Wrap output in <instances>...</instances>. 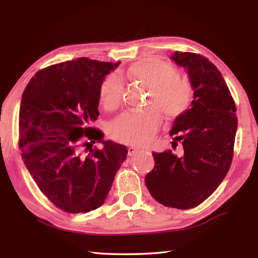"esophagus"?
Instances as JSON below:
<instances>
[{
  "mask_svg": "<svg viewBox=\"0 0 258 258\" xmlns=\"http://www.w3.org/2000/svg\"><path fill=\"white\" fill-rule=\"evenodd\" d=\"M142 149L140 146H130L128 147V155L130 156H132V155H134L135 153H138L139 151H141Z\"/></svg>",
  "mask_w": 258,
  "mask_h": 258,
  "instance_id": "obj_1",
  "label": "esophagus"
}]
</instances>
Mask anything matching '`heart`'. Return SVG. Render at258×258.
<instances>
[{"mask_svg": "<svg viewBox=\"0 0 258 258\" xmlns=\"http://www.w3.org/2000/svg\"><path fill=\"white\" fill-rule=\"evenodd\" d=\"M126 76L150 89V105L156 106L167 118H176L190 106L193 89L187 79L176 73L171 64L157 57H144L134 62ZM120 82L109 76L101 84L100 100L106 109H115L122 103ZM162 124L155 108L143 112H127L114 120L109 134L120 143L143 145L154 138Z\"/></svg>", "mask_w": 258, "mask_h": 258, "instance_id": "b5f03b06", "label": "heart"}]
</instances>
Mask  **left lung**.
<instances>
[{"label": "left lung", "instance_id": "8db88e82", "mask_svg": "<svg viewBox=\"0 0 258 258\" xmlns=\"http://www.w3.org/2000/svg\"><path fill=\"white\" fill-rule=\"evenodd\" d=\"M173 61L187 71L194 97L175 118L173 145L183 152L153 153L155 166L145 184L164 206L188 210L210 197L231 167L237 130L236 106L222 73L201 54L176 51Z\"/></svg>", "mask_w": 258, "mask_h": 258}]
</instances>
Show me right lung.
<instances>
[{"mask_svg":"<svg viewBox=\"0 0 258 258\" xmlns=\"http://www.w3.org/2000/svg\"><path fill=\"white\" fill-rule=\"evenodd\" d=\"M119 63L79 57L54 64L36 72L22 95V160L47 200L67 213L102 206L127 155L125 145L103 141L92 126L101 84ZM95 143L103 144L101 150Z\"/></svg>","mask_w":258,"mask_h":258,"instance_id":"obj_1","label":"right lung"}]
</instances>
